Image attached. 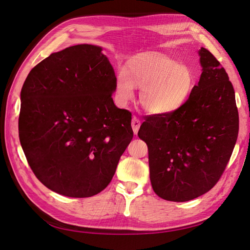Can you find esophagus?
<instances>
[{
  "instance_id": "34e87169",
  "label": "esophagus",
  "mask_w": 250,
  "mask_h": 250,
  "mask_svg": "<svg viewBox=\"0 0 250 250\" xmlns=\"http://www.w3.org/2000/svg\"><path fill=\"white\" fill-rule=\"evenodd\" d=\"M140 125H142V123H140V120L137 117L134 116L133 119H132V129H133L134 134H137L138 133Z\"/></svg>"
}]
</instances>
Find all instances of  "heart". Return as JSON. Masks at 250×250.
Listing matches in <instances>:
<instances>
[{
	"label": "heart",
	"instance_id": "heart-1",
	"mask_svg": "<svg viewBox=\"0 0 250 250\" xmlns=\"http://www.w3.org/2000/svg\"><path fill=\"white\" fill-rule=\"evenodd\" d=\"M195 84L192 70L168 57L144 53L126 63L115 81V96L121 104L134 98V88L142 89L139 101L153 115L170 114L187 101Z\"/></svg>",
	"mask_w": 250,
	"mask_h": 250
}]
</instances>
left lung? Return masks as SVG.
Returning a JSON list of instances; mask_svg holds the SVG:
<instances>
[{
    "mask_svg": "<svg viewBox=\"0 0 250 250\" xmlns=\"http://www.w3.org/2000/svg\"><path fill=\"white\" fill-rule=\"evenodd\" d=\"M198 54L203 73L187 101L170 114L146 116L138 131L148 145L152 188L171 202L212 189L238 138L239 113L226 70L208 49Z\"/></svg>",
    "mask_w": 250,
    "mask_h": 250,
    "instance_id": "left-lung-1",
    "label": "left lung"
}]
</instances>
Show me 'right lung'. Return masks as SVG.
I'll return each mask as SVG.
<instances>
[{"mask_svg":"<svg viewBox=\"0 0 250 250\" xmlns=\"http://www.w3.org/2000/svg\"><path fill=\"white\" fill-rule=\"evenodd\" d=\"M102 48L79 44L30 70L21 91L19 136L44 186L69 197L101 192L133 138L132 114L114 104V69Z\"/></svg>","mask_w":250,"mask_h":250,"instance_id":"obj_1","label":"right lung"}]
</instances>
